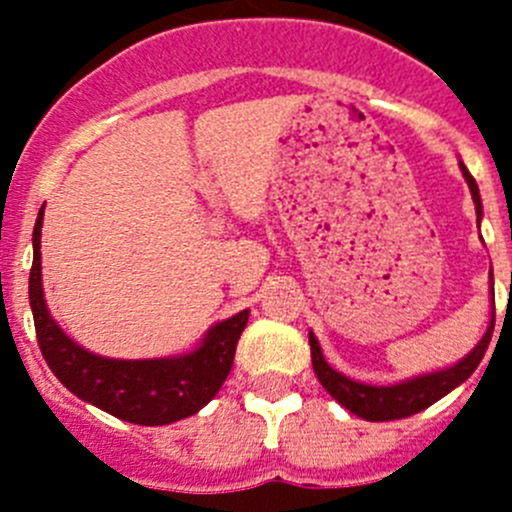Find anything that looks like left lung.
<instances>
[{
    "mask_svg": "<svg viewBox=\"0 0 512 512\" xmlns=\"http://www.w3.org/2000/svg\"><path fill=\"white\" fill-rule=\"evenodd\" d=\"M461 173L466 178L468 188H471L473 203H476V215L478 223L483 218V203H480L478 183L473 180V175L468 173V168L463 163ZM493 324H495V299H493V270H490V319L488 329L480 337V342L471 349L461 361H456L453 366L446 369L431 371V374H418L411 379L399 381V384H386V386H374L364 384V381H354L349 376H344L342 371H337L334 366H329V361L324 359L322 347H319L314 332H309V347H312V366L314 374H317L319 384L327 389V394L334 401L344 406L349 414L364 418V421H394V418H406L414 416L418 411L428 409L431 404H436L438 399H443L446 394H451L456 386H461L473 371L478 369L480 359H483L485 349H488L490 337H493Z\"/></svg>",
    "mask_w": 512,
    "mask_h": 512,
    "instance_id": "left-lung-1",
    "label": "left lung"
}]
</instances>
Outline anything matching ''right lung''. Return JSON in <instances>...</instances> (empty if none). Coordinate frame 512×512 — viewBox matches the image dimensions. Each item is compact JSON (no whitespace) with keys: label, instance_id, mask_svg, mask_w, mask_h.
<instances>
[{"label":"right lung","instance_id":"1","mask_svg":"<svg viewBox=\"0 0 512 512\" xmlns=\"http://www.w3.org/2000/svg\"><path fill=\"white\" fill-rule=\"evenodd\" d=\"M41 223L44 205L36 215L29 272L36 339L56 379L86 404L138 426H165L198 414L220 391L232 369L237 339L250 309L213 324L190 352L156 359H111L81 347L51 317L41 285Z\"/></svg>","mask_w":512,"mask_h":512}]
</instances>
